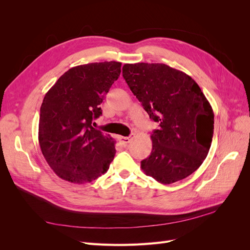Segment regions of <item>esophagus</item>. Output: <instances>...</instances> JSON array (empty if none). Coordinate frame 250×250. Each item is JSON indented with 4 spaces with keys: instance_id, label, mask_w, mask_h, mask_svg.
<instances>
[{
    "instance_id": "1",
    "label": "esophagus",
    "mask_w": 250,
    "mask_h": 250,
    "mask_svg": "<svg viewBox=\"0 0 250 250\" xmlns=\"http://www.w3.org/2000/svg\"><path fill=\"white\" fill-rule=\"evenodd\" d=\"M133 137H134V134H130L129 137H121L120 141L123 144V145H127L128 143H130V141L133 139Z\"/></svg>"
}]
</instances>
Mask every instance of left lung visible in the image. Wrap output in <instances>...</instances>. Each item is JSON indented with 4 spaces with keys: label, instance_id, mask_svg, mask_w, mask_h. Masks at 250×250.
Instances as JSON below:
<instances>
[{
    "label": "left lung",
    "instance_id": "1",
    "mask_svg": "<svg viewBox=\"0 0 250 250\" xmlns=\"http://www.w3.org/2000/svg\"><path fill=\"white\" fill-rule=\"evenodd\" d=\"M122 70L133 95L158 123L142 170L163 185L191 175L206 160L214 133L213 108L201 88L164 63H126Z\"/></svg>",
    "mask_w": 250,
    "mask_h": 250
}]
</instances>
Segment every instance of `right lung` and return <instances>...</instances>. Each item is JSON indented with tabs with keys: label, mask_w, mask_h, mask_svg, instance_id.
Segmentation results:
<instances>
[{
	"label": "right lung",
	"mask_w": 250,
	"mask_h": 250,
	"mask_svg": "<svg viewBox=\"0 0 250 250\" xmlns=\"http://www.w3.org/2000/svg\"><path fill=\"white\" fill-rule=\"evenodd\" d=\"M121 62L74 66L43 98L39 124L42 155L57 176L73 184L90 183L106 172L115 143L92 126L100 104L121 73Z\"/></svg>",
	"instance_id": "right-lung-1"
}]
</instances>
